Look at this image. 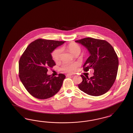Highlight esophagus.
<instances>
[{
    "mask_svg": "<svg viewBox=\"0 0 133 133\" xmlns=\"http://www.w3.org/2000/svg\"><path fill=\"white\" fill-rule=\"evenodd\" d=\"M73 74H67V75H66V76L67 77H69V76H73Z\"/></svg>",
    "mask_w": 133,
    "mask_h": 133,
    "instance_id": "1",
    "label": "esophagus"
}]
</instances>
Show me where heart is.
<instances>
[{
	"mask_svg": "<svg viewBox=\"0 0 133 133\" xmlns=\"http://www.w3.org/2000/svg\"><path fill=\"white\" fill-rule=\"evenodd\" d=\"M67 48L72 54L74 55H79L81 51V48L80 46L75 43H70L67 45ZM61 53L62 49L61 48H57L52 52V57L55 62H57L60 60ZM78 66V64L77 63L64 64L61 68V70L64 72L73 73L76 71Z\"/></svg>",
	"mask_w": 133,
	"mask_h": 133,
	"instance_id": "b5f03b06",
	"label": "heart"
}]
</instances>
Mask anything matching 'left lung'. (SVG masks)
<instances>
[{
  "label": "left lung",
  "instance_id": "left-lung-1",
  "mask_svg": "<svg viewBox=\"0 0 133 133\" xmlns=\"http://www.w3.org/2000/svg\"><path fill=\"white\" fill-rule=\"evenodd\" d=\"M75 42L85 46L90 54L83 65L84 71L94 70V75L90 78L81 75L83 81L78 88L91 96L104 94L113 86L118 72L119 60L113 47L106 40L90 37Z\"/></svg>",
  "mask_w": 133,
  "mask_h": 133
}]
</instances>
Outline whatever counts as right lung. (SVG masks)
Instances as JSON below:
<instances>
[{
	"instance_id": "obj_1",
	"label": "right lung",
	"mask_w": 133,
	"mask_h": 133,
	"mask_svg": "<svg viewBox=\"0 0 133 133\" xmlns=\"http://www.w3.org/2000/svg\"><path fill=\"white\" fill-rule=\"evenodd\" d=\"M65 41L38 39L26 48L19 61V77L29 93L39 99L55 95L62 87L65 76L48 75V68L56 65L51 53Z\"/></svg>"
}]
</instances>
